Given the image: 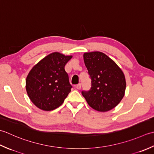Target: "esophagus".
Segmentation results:
<instances>
[{
    "label": "esophagus",
    "instance_id": "34e87169",
    "mask_svg": "<svg viewBox=\"0 0 154 154\" xmlns=\"http://www.w3.org/2000/svg\"><path fill=\"white\" fill-rule=\"evenodd\" d=\"M81 86H82V84L79 83L78 84H77L76 86V88L78 90H80L81 88Z\"/></svg>",
    "mask_w": 154,
    "mask_h": 154
}]
</instances>
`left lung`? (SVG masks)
Instances as JSON below:
<instances>
[{
	"mask_svg": "<svg viewBox=\"0 0 154 154\" xmlns=\"http://www.w3.org/2000/svg\"><path fill=\"white\" fill-rule=\"evenodd\" d=\"M84 60L91 87L89 90L82 91V94L96 110H110L124 96L126 84L123 72L111 58L100 52L84 53Z\"/></svg>",
	"mask_w": 154,
	"mask_h": 154,
	"instance_id": "left-lung-1",
	"label": "left lung"
}]
</instances>
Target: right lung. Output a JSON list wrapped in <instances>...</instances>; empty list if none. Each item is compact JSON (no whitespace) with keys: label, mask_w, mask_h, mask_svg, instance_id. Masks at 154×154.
Returning a JSON list of instances; mask_svg holds the SVG:
<instances>
[{"label":"right lung","mask_w":154,"mask_h":154,"mask_svg":"<svg viewBox=\"0 0 154 154\" xmlns=\"http://www.w3.org/2000/svg\"><path fill=\"white\" fill-rule=\"evenodd\" d=\"M71 56L54 52L46 56L30 71L26 80L28 95L36 107L51 111L64 102L72 88L64 66Z\"/></svg>","instance_id":"1"}]
</instances>
